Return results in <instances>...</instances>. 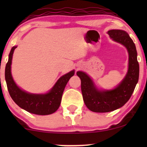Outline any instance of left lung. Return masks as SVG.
I'll use <instances>...</instances> for the list:
<instances>
[{
  "label": "left lung",
  "mask_w": 147,
  "mask_h": 147,
  "mask_svg": "<svg viewBox=\"0 0 147 147\" xmlns=\"http://www.w3.org/2000/svg\"><path fill=\"white\" fill-rule=\"evenodd\" d=\"M111 38L125 46L128 52V69L125 78L117 87L110 90H98L92 80L85 72L78 71L81 80V89L86 106L95 112L114 111L123 106L133 93L139 77V64L137 52L133 41L122 30L112 29L108 31Z\"/></svg>",
  "instance_id": "left-lung-1"
}]
</instances>
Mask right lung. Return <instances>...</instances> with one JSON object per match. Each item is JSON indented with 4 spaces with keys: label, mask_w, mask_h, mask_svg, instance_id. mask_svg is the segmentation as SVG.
I'll list each match as a JSON object with an SVG mask.
<instances>
[{
    "label": "right lung",
    "mask_w": 147,
    "mask_h": 147,
    "mask_svg": "<svg viewBox=\"0 0 147 147\" xmlns=\"http://www.w3.org/2000/svg\"><path fill=\"white\" fill-rule=\"evenodd\" d=\"M17 46L12 47L5 67V80L9 94L19 107L30 113L38 115L53 114L59 108L63 90L70 78L74 75V70L61 76L51 90L47 94H34L20 89L14 82L11 75V63L14 51Z\"/></svg>",
    "instance_id": "obj_1"
}]
</instances>
